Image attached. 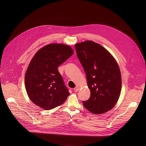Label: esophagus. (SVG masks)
Listing matches in <instances>:
<instances>
[{"mask_svg": "<svg viewBox=\"0 0 146 146\" xmlns=\"http://www.w3.org/2000/svg\"><path fill=\"white\" fill-rule=\"evenodd\" d=\"M79 88L78 87H76V88H74V90L75 92H77L79 91Z\"/></svg>", "mask_w": 146, "mask_h": 146, "instance_id": "obj_1", "label": "esophagus"}]
</instances>
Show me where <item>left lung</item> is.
I'll list each match as a JSON object with an SVG mask.
<instances>
[{
  "label": "left lung",
  "mask_w": 146,
  "mask_h": 146,
  "mask_svg": "<svg viewBox=\"0 0 146 146\" xmlns=\"http://www.w3.org/2000/svg\"><path fill=\"white\" fill-rule=\"evenodd\" d=\"M78 57L86 75L90 96L83 101L90 112L101 114L117 104L121 90V76L118 63L102 46L92 41L75 45Z\"/></svg>",
  "instance_id": "left-lung-1"
}]
</instances>
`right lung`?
Here are the masks:
<instances>
[{"mask_svg":"<svg viewBox=\"0 0 146 146\" xmlns=\"http://www.w3.org/2000/svg\"><path fill=\"white\" fill-rule=\"evenodd\" d=\"M73 54L71 47L50 44L38 50L28 67L25 85L31 101L50 110L62 105L70 95L58 67Z\"/></svg>","mask_w":146,"mask_h":146,"instance_id":"right-lung-1","label":"right lung"}]
</instances>
